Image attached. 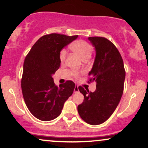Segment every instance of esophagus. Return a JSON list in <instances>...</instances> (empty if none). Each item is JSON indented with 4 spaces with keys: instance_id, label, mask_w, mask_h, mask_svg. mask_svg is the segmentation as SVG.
Here are the masks:
<instances>
[{
    "instance_id": "1",
    "label": "esophagus",
    "mask_w": 148,
    "mask_h": 148,
    "mask_svg": "<svg viewBox=\"0 0 148 148\" xmlns=\"http://www.w3.org/2000/svg\"><path fill=\"white\" fill-rule=\"evenodd\" d=\"M78 91H79V90H78V86H76V87H74V93H76V92H78Z\"/></svg>"
}]
</instances>
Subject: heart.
<instances>
[{
    "instance_id": "b5f03b06",
    "label": "heart",
    "mask_w": 148,
    "mask_h": 148,
    "mask_svg": "<svg viewBox=\"0 0 148 148\" xmlns=\"http://www.w3.org/2000/svg\"><path fill=\"white\" fill-rule=\"evenodd\" d=\"M70 48L74 53L78 55L83 60L89 59L91 57L93 50V46L84 40H77L70 45ZM66 57V50L63 49L59 53V59L61 62H63ZM74 76H77V73H74Z\"/></svg>"
}]
</instances>
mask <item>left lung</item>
<instances>
[{
    "instance_id": "obj_1",
    "label": "left lung",
    "mask_w": 148,
    "mask_h": 148,
    "mask_svg": "<svg viewBox=\"0 0 148 148\" xmlns=\"http://www.w3.org/2000/svg\"><path fill=\"white\" fill-rule=\"evenodd\" d=\"M96 50V57L89 72L90 82H96V89L78 87L84 100L78 112L87 124L98 125L111 117L118 106L124 91L126 76L121 56L111 42L102 37H88Z\"/></svg>"
}]
</instances>
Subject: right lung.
I'll use <instances>...</instances> for the list:
<instances>
[{"instance_id":"1","label":"right lung","mask_w":148,"mask_h":148,"mask_svg":"<svg viewBox=\"0 0 148 148\" xmlns=\"http://www.w3.org/2000/svg\"><path fill=\"white\" fill-rule=\"evenodd\" d=\"M78 37L52 33L40 37L24 59L22 91L26 105L36 118L50 121L57 118L65 102L72 95L75 84L72 80L57 87L52 75L59 68V53Z\"/></svg>"}]
</instances>
